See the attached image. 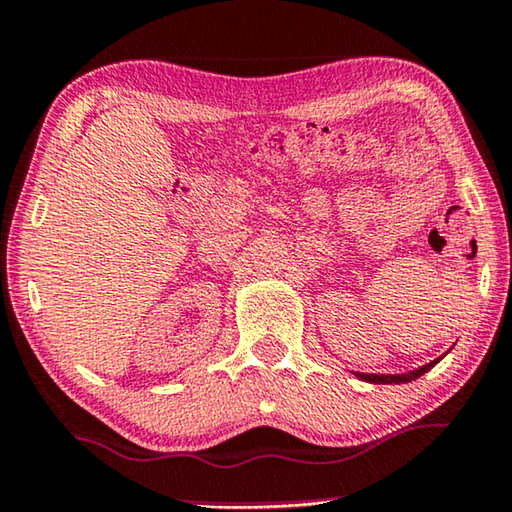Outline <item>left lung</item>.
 <instances>
[{
	"mask_svg": "<svg viewBox=\"0 0 512 512\" xmlns=\"http://www.w3.org/2000/svg\"><path fill=\"white\" fill-rule=\"evenodd\" d=\"M445 354H443V357H445ZM443 357H438V359H433L429 363H424V366L415 368V370L400 372V375H372V372H354V377L368 381V384H406V381H413V379L422 377L424 372H429L433 366H436L438 361H443Z\"/></svg>",
	"mask_w": 512,
	"mask_h": 512,
	"instance_id": "obj_1",
	"label": "left lung"
}]
</instances>
